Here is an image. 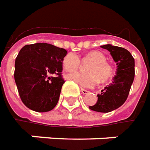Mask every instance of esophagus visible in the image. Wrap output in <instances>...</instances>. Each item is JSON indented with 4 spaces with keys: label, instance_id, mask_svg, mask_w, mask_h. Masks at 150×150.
Returning a JSON list of instances; mask_svg holds the SVG:
<instances>
[{
    "label": "esophagus",
    "instance_id": "1",
    "mask_svg": "<svg viewBox=\"0 0 150 150\" xmlns=\"http://www.w3.org/2000/svg\"><path fill=\"white\" fill-rule=\"evenodd\" d=\"M81 93H82L83 94H89V91L86 90H85V89H81Z\"/></svg>",
    "mask_w": 150,
    "mask_h": 150
}]
</instances>
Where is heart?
<instances>
[{
  "label": "heart",
  "mask_w": 150,
  "mask_h": 150,
  "mask_svg": "<svg viewBox=\"0 0 150 150\" xmlns=\"http://www.w3.org/2000/svg\"><path fill=\"white\" fill-rule=\"evenodd\" d=\"M86 58L93 62L87 69L89 73H71L67 76L69 80L73 81L83 88H93L99 81L104 83L113 77L115 74L114 67L107 61V57L103 53L99 51H91L86 54ZM80 64V58L72 52L68 53L63 60L64 69L69 73L78 69Z\"/></svg>",
  "instance_id": "1"
}]
</instances>
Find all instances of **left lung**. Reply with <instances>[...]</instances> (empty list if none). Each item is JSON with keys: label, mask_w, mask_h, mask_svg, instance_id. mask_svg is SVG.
Returning <instances> with one entry per match:
<instances>
[{"label": "left lung", "mask_w": 150, "mask_h": 150, "mask_svg": "<svg viewBox=\"0 0 150 150\" xmlns=\"http://www.w3.org/2000/svg\"><path fill=\"white\" fill-rule=\"evenodd\" d=\"M102 48L108 50L116 62L117 69L113 81L98 94V101L90 110L107 113L122 106L126 101L135 76V60L128 50L111 44L103 45Z\"/></svg>", "instance_id": "8db88e82"}]
</instances>
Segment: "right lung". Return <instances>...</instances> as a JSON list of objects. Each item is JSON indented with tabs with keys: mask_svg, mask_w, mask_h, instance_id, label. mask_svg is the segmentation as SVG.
Instances as JSON below:
<instances>
[{
	"mask_svg": "<svg viewBox=\"0 0 150 150\" xmlns=\"http://www.w3.org/2000/svg\"><path fill=\"white\" fill-rule=\"evenodd\" d=\"M64 48L46 43L27 44L15 60L14 80L25 106L37 112L56 107L64 83L62 77Z\"/></svg>",
	"mask_w": 150,
	"mask_h": 150,
	"instance_id": "add662e5",
	"label": "right lung"
}]
</instances>
